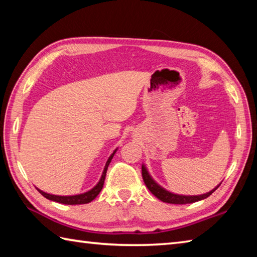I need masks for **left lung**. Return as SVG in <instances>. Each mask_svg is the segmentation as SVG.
Masks as SVG:
<instances>
[{
  "mask_svg": "<svg viewBox=\"0 0 257 257\" xmlns=\"http://www.w3.org/2000/svg\"><path fill=\"white\" fill-rule=\"evenodd\" d=\"M142 177H143V181H145L146 186L148 187V190H149L152 194L157 197V199H159L160 201L166 202V203H170V204H188V203H194V202L204 200L212 194V193L220 186V184H221L220 183L219 185L215 186L212 191L205 193V194L179 195V194H174V193L165 190V188L161 187L158 183H156L155 179L151 177V175L149 174V172H148V169L145 165H142Z\"/></svg>",
  "mask_w": 257,
  "mask_h": 257,
  "instance_id": "obj_1",
  "label": "left lung"
}]
</instances>
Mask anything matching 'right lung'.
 Here are the masks:
<instances>
[{
	"instance_id": "right-lung-1",
	"label": "right lung",
	"mask_w": 257,
	"mask_h": 257,
	"mask_svg": "<svg viewBox=\"0 0 257 257\" xmlns=\"http://www.w3.org/2000/svg\"><path fill=\"white\" fill-rule=\"evenodd\" d=\"M117 149H115V151L112 152L110 155L109 158H108L107 163L105 165V168H103V172L100 179H99V182L97 183L96 186H93L91 190H89L88 192H84L82 194H76V195H69V196H62V195H53V194H48V193H45L42 190H39L37 188L38 192L42 194L44 197H46V199L54 201V202H58V203H62V204H69V205H74V204H87L89 202H91L92 200H94L97 197V195L100 193V191L102 190V186H103V182H105V177H106V173H107V168L108 166H109L110 161L112 159V157L116 154Z\"/></svg>"
}]
</instances>
